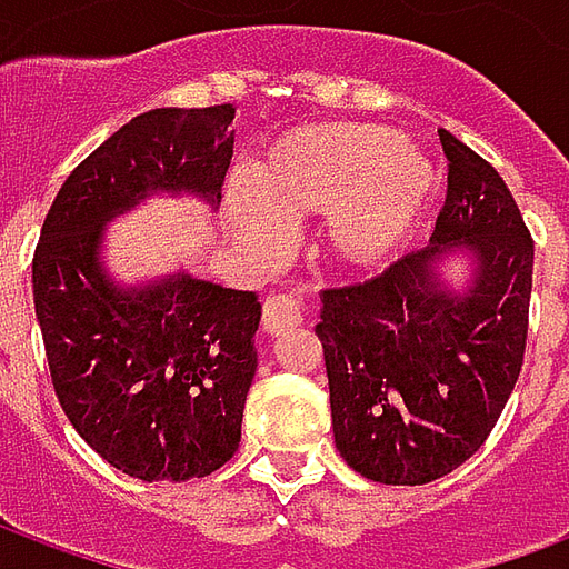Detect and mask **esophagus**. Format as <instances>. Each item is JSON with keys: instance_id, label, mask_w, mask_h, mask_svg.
<instances>
[{"instance_id": "esophagus-1", "label": "esophagus", "mask_w": 569, "mask_h": 569, "mask_svg": "<svg viewBox=\"0 0 569 569\" xmlns=\"http://www.w3.org/2000/svg\"><path fill=\"white\" fill-rule=\"evenodd\" d=\"M305 322V305L298 296H273L264 301L261 326L268 335H283Z\"/></svg>"}]
</instances>
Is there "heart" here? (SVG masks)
Segmentation results:
<instances>
[{"label": "heart", "instance_id": "1", "mask_svg": "<svg viewBox=\"0 0 569 569\" xmlns=\"http://www.w3.org/2000/svg\"><path fill=\"white\" fill-rule=\"evenodd\" d=\"M439 194V170L402 133L381 124H308L280 133L252 163V191L234 188L224 216L259 243L283 237L276 219H326L322 247L353 271L402 249Z\"/></svg>", "mask_w": 569, "mask_h": 569}]
</instances>
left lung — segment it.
Returning a JSON list of instances; mask_svg holds the SVG:
<instances>
[{"label": "left lung", "mask_w": 569, "mask_h": 569, "mask_svg": "<svg viewBox=\"0 0 569 569\" xmlns=\"http://www.w3.org/2000/svg\"><path fill=\"white\" fill-rule=\"evenodd\" d=\"M448 198L429 243L366 283L322 289L335 448L381 485H427L485 445L521 375L533 240L485 158L439 130ZM466 258L453 287L440 273Z\"/></svg>", "instance_id": "left-lung-1"}]
</instances>
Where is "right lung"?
Wrapping results in <instances>:
<instances>
[{
	"instance_id": "1",
	"label": "right lung",
	"mask_w": 569,
	"mask_h": 569,
	"mask_svg": "<svg viewBox=\"0 0 569 569\" xmlns=\"http://www.w3.org/2000/svg\"><path fill=\"white\" fill-rule=\"evenodd\" d=\"M234 112L151 109L116 130L57 191L32 259L57 399L106 463L140 481L203 478L234 457L261 305L188 271L118 283L106 224L154 194L219 210Z\"/></svg>"
}]
</instances>
